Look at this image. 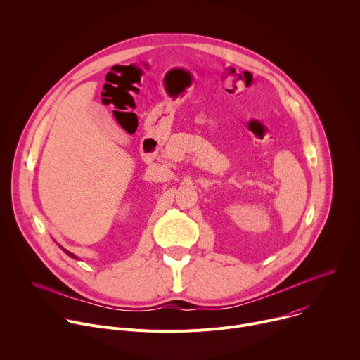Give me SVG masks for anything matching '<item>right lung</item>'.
<instances>
[{"label": "right lung", "instance_id": "1", "mask_svg": "<svg viewBox=\"0 0 360 360\" xmlns=\"http://www.w3.org/2000/svg\"><path fill=\"white\" fill-rule=\"evenodd\" d=\"M60 248H61V249H63V250H64V252H65V253H67V255H68V256H71V258H74V259H78V258H77V256H75V255H74V253H71V252H70V250H67V249H64V248H63V246H60Z\"/></svg>", "mask_w": 360, "mask_h": 360}]
</instances>
